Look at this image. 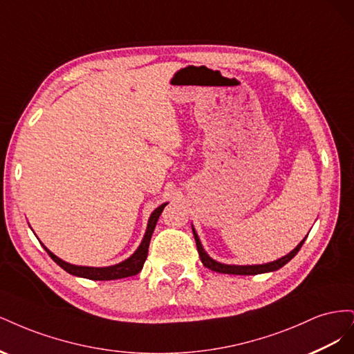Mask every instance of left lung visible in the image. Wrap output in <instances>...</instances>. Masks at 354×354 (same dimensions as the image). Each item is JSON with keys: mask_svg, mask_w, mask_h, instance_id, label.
Here are the masks:
<instances>
[{"mask_svg": "<svg viewBox=\"0 0 354 354\" xmlns=\"http://www.w3.org/2000/svg\"><path fill=\"white\" fill-rule=\"evenodd\" d=\"M192 230H194V236H195V241H196V248H198V252H199V257H201V261L202 264L207 267V269L212 270V272H217V273H227V274H260V273H267V272H274V270H279L282 266H285L289 260H292L294 257L297 255V252L299 251V248H301L306 238L299 242L295 248L286 254L285 257H282V259L276 260V261H272V263H266V264H255V266H230V264H223V263H218L216 260H212L211 257L205 252V250H203V246L198 238L196 234V230L194 229V226H192Z\"/></svg>", "mask_w": 354, "mask_h": 354, "instance_id": "obj_1", "label": "left lung"}]
</instances>
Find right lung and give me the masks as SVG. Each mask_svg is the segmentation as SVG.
Returning a JSON list of instances; mask_svg holds the SVG:
<instances>
[{"label":"right lung","instance_id":"obj_1","mask_svg":"<svg viewBox=\"0 0 354 354\" xmlns=\"http://www.w3.org/2000/svg\"><path fill=\"white\" fill-rule=\"evenodd\" d=\"M167 203H162V205L158 207L152 214L151 218H149L147 223V229L145 233V238L140 243V246L136 250V252L127 259L122 263H118L115 266H109V267H87V266H75V264H69L66 261L60 260L59 257H56L51 251H48L44 245V250L48 252V255L51 257L55 263H57L63 270H66L68 273L73 274V276H80V277H85V279H91V281H115V279H124V277L128 276H134L138 272L143 269V264L146 261L147 257V251H149V243H151V238L152 233L155 230V226L158 223V218L160 216V212L164 211Z\"/></svg>","mask_w":354,"mask_h":354}]
</instances>
